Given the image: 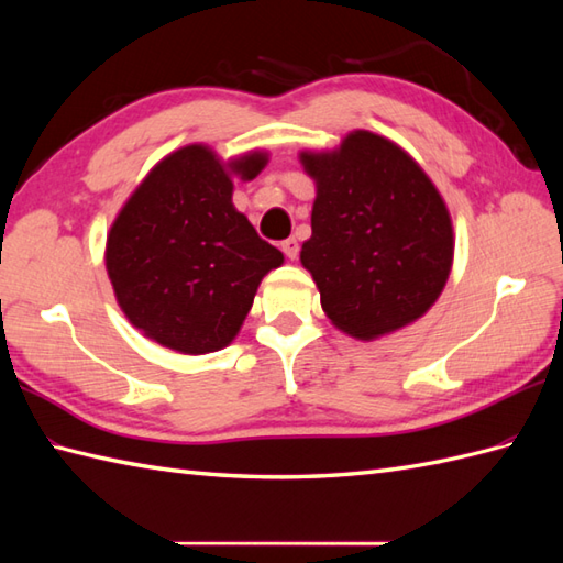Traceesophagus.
<instances>
[{
  "label": "esophagus",
  "instance_id": "esophagus-1",
  "mask_svg": "<svg viewBox=\"0 0 563 563\" xmlns=\"http://www.w3.org/2000/svg\"><path fill=\"white\" fill-rule=\"evenodd\" d=\"M280 249H283V254L288 256L290 261H295L297 254H300V244H297V239H285V242L280 244Z\"/></svg>",
  "mask_w": 563,
  "mask_h": 563
}]
</instances>
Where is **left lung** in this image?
<instances>
[{"label":"left lung","instance_id":"8db88e82","mask_svg":"<svg viewBox=\"0 0 563 563\" xmlns=\"http://www.w3.org/2000/svg\"><path fill=\"white\" fill-rule=\"evenodd\" d=\"M300 162L317 184L300 261L331 324L373 341L423 317L454 254L448 206L426 172L367 130L333 152H302Z\"/></svg>","mask_w":563,"mask_h":563}]
</instances>
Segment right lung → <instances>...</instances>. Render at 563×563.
I'll use <instances>...</instances> for the list:
<instances>
[{
  "mask_svg": "<svg viewBox=\"0 0 563 563\" xmlns=\"http://www.w3.org/2000/svg\"><path fill=\"white\" fill-rule=\"evenodd\" d=\"M266 152L222 162L206 145L172 152L111 224L106 271L130 324L186 355L230 345L283 254L232 206V174L251 181Z\"/></svg>",
  "mask_w": 563,
  "mask_h": 563,
  "instance_id": "obj_1",
  "label": "right lung"
}]
</instances>
